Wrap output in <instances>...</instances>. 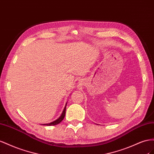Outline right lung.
<instances>
[{"label":"right lung","mask_w":154,"mask_h":154,"mask_svg":"<svg viewBox=\"0 0 154 154\" xmlns=\"http://www.w3.org/2000/svg\"><path fill=\"white\" fill-rule=\"evenodd\" d=\"M66 106L64 108V110L62 113V114H61V116L57 119H56L55 121H53L51 122H50V123H48V124H42V125H46V126H54V125H57L59 124L60 122L62 121L64 118V116H65V113H66Z\"/></svg>","instance_id":"obj_1"}]
</instances>
